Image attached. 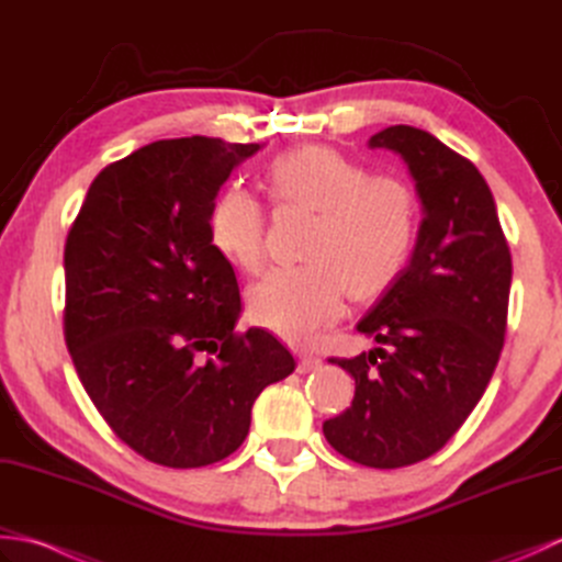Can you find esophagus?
I'll use <instances>...</instances> for the list:
<instances>
[{"mask_svg": "<svg viewBox=\"0 0 562 562\" xmlns=\"http://www.w3.org/2000/svg\"><path fill=\"white\" fill-rule=\"evenodd\" d=\"M318 367H321L318 357H314V355H300V364H296V372L308 374V372H314V369H318Z\"/></svg>", "mask_w": 562, "mask_h": 562, "instance_id": "1", "label": "esophagus"}]
</instances>
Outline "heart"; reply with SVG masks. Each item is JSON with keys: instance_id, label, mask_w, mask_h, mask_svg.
<instances>
[{"instance_id": "heart-1", "label": "heart", "mask_w": 562, "mask_h": 562, "mask_svg": "<svg viewBox=\"0 0 562 562\" xmlns=\"http://www.w3.org/2000/svg\"><path fill=\"white\" fill-rule=\"evenodd\" d=\"M268 188L280 205L316 217L302 258L274 268L248 292V312L258 326L292 342L314 340L342 312L345 290L372 300L398 278L415 246V190L396 176H369L345 154L306 145L274 159ZM210 244L244 270H258L266 254V210L241 186H226L207 212Z\"/></svg>"}]
</instances>
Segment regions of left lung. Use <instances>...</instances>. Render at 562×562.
Returning a JSON list of instances; mask_svg holds the SVG:
<instances>
[{
  "label": "left lung",
  "instance_id": "left-lung-1",
  "mask_svg": "<svg viewBox=\"0 0 562 562\" xmlns=\"http://www.w3.org/2000/svg\"><path fill=\"white\" fill-rule=\"evenodd\" d=\"M408 166L423 222L408 266L357 330L379 348L330 364L355 379L352 405L324 423L328 445L369 469L432 457L471 415L507 330L512 256L475 166L420 127L369 139Z\"/></svg>",
  "mask_w": 562,
  "mask_h": 562
}]
</instances>
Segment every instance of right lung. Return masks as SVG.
<instances>
[{
    "label": "right lung",
    "instance_id": "obj_1",
    "mask_svg": "<svg viewBox=\"0 0 562 562\" xmlns=\"http://www.w3.org/2000/svg\"><path fill=\"white\" fill-rule=\"evenodd\" d=\"M262 145L159 139L93 178L65 246V340L103 420L169 469L244 445L260 391L294 372L262 328L236 333L241 296L207 212Z\"/></svg>",
    "mask_w": 562,
    "mask_h": 562
}]
</instances>
